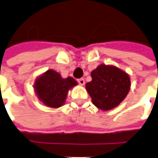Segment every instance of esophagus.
I'll list each match as a JSON object with an SVG mask.
<instances>
[{"label": "esophagus", "instance_id": "34e87169", "mask_svg": "<svg viewBox=\"0 0 158 158\" xmlns=\"http://www.w3.org/2000/svg\"><path fill=\"white\" fill-rule=\"evenodd\" d=\"M78 83H79L80 85H85V79H82V78H81V79H78Z\"/></svg>", "mask_w": 158, "mask_h": 158}]
</instances>
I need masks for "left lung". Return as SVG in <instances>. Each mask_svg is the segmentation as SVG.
Wrapping results in <instances>:
<instances>
[{
    "label": "left lung",
    "mask_w": 158,
    "mask_h": 158,
    "mask_svg": "<svg viewBox=\"0 0 158 158\" xmlns=\"http://www.w3.org/2000/svg\"><path fill=\"white\" fill-rule=\"evenodd\" d=\"M91 78L86 84V89L93 104L103 111L118 106L129 93V75L114 66L100 65L92 71Z\"/></svg>",
    "instance_id": "1"
}]
</instances>
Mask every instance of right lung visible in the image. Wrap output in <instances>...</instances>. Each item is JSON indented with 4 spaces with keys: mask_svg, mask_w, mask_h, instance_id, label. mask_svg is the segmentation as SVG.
Here are the masks:
<instances>
[{
    "mask_svg": "<svg viewBox=\"0 0 158 158\" xmlns=\"http://www.w3.org/2000/svg\"><path fill=\"white\" fill-rule=\"evenodd\" d=\"M76 85L77 82L71 77L62 79L58 73L47 70L37 79L35 89L44 104L50 107H59L65 102L69 89Z\"/></svg>",
    "mask_w": 158,
    "mask_h": 158,
    "instance_id": "right-lung-1",
    "label": "right lung"
}]
</instances>
